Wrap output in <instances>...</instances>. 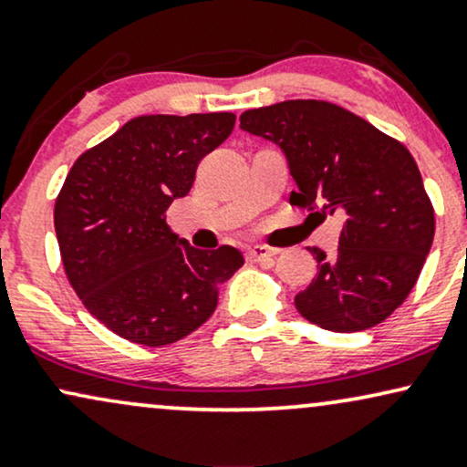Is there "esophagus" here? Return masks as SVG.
Returning a JSON list of instances; mask_svg holds the SVG:
<instances>
[{
	"label": "esophagus",
	"instance_id": "esophagus-1",
	"mask_svg": "<svg viewBox=\"0 0 467 467\" xmlns=\"http://www.w3.org/2000/svg\"><path fill=\"white\" fill-rule=\"evenodd\" d=\"M276 248H270V245H252V248L248 250V259L254 261V264H261V261H267L272 259V256H276Z\"/></svg>",
	"mask_w": 467,
	"mask_h": 467
}]
</instances>
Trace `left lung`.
Here are the masks:
<instances>
[{
    "label": "left lung",
    "instance_id": "left-lung-1",
    "mask_svg": "<svg viewBox=\"0 0 467 467\" xmlns=\"http://www.w3.org/2000/svg\"><path fill=\"white\" fill-rule=\"evenodd\" d=\"M239 120L285 153L298 186L292 206L345 215L336 256L309 248L318 275L294 298L303 318L337 334L387 320L415 287L435 237V211L409 149L327 100H283Z\"/></svg>",
    "mask_w": 467,
    "mask_h": 467
}]
</instances>
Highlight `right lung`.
<instances>
[{
  "label": "right lung",
  "instance_id": "right-lung-1",
  "mask_svg": "<svg viewBox=\"0 0 467 467\" xmlns=\"http://www.w3.org/2000/svg\"><path fill=\"white\" fill-rule=\"evenodd\" d=\"M233 130L230 111L138 116L69 169L55 203L63 267L88 312L125 340L162 347L189 336L244 265L233 245L197 250L166 223L200 160Z\"/></svg>",
  "mask_w": 467,
  "mask_h": 467
}]
</instances>
